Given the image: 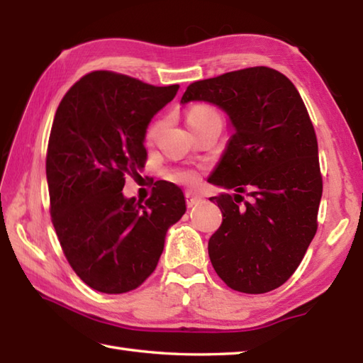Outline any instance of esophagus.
I'll return each mask as SVG.
<instances>
[{
    "label": "esophagus",
    "instance_id": "34e87169",
    "mask_svg": "<svg viewBox=\"0 0 363 363\" xmlns=\"http://www.w3.org/2000/svg\"><path fill=\"white\" fill-rule=\"evenodd\" d=\"M201 196H199L198 194H195V191H186V201H187V207H194L196 204L201 203Z\"/></svg>",
    "mask_w": 363,
    "mask_h": 363
}]
</instances>
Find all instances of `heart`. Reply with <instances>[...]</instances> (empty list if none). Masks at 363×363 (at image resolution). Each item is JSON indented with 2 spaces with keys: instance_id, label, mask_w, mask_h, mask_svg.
Returning <instances> with one entry per match:
<instances>
[{
  "instance_id": "b5f03b06",
  "label": "heart",
  "mask_w": 363,
  "mask_h": 363,
  "mask_svg": "<svg viewBox=\"0 0 363 363\" xmlns=\"http://www.w3.org/2000/svg\"><path fill=\"white\" fill-rule=\"evenodd\" d=\"M212 120H221L220 113L215 111L212 106L195 104L187 111V123L191 129L203 126ZM159 129H160V123H154V125H151V128L148 129V134H146V140L152 142L154 138H156ZM173 177L176 181L186 182V184H191L196 181V174L195 172H191V169H179V172H176L173 174Z\"/></svg>"
}]
</instances>
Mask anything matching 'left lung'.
Wrapping results in <instances>:
<instances>
[{
	"instance_id": "1",
	"label": "left lung",
	"mask_w": 363,
	"mask_h": 363,
	"mask_svg": "<svg viewBox=\"0 0 363 363\" xmlns=\"http://www.w3.org/2000/svg\"><path fill=\"white\" fill-rule=\"evenodd\" d=\"M190 101L218 106L234 128L207 179L234 190L211 198L223 213L207 246L212 265L237 291H272L295 273L318 226L323 181L309 113L287 76L268 67L190 84L181 103Z\"/></svg>"
}]
</instances>
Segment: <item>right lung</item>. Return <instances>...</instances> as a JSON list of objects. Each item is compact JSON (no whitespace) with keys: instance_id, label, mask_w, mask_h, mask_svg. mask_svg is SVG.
Here are the masks:
<instances>
[{"instance_id":"right-lung-1","label":"right lung","mask_w":363,"mask_h":363,"mask_svg":"<svg viewBox=\"0 0 363 363\" xmlns=\"http://www.w3.org/2000/svg\"><path fill=\"white\" fill-rule=\"evenodd\" d=\"M179 86L156 87L113 72H91L67 91L54 115L48 152L51 220L74 273L118 295L157 267L168 228L186 213L182 190L162 182L151 198H125V176L145 167L151 118Z\"/></svg>"}]
</instances>
